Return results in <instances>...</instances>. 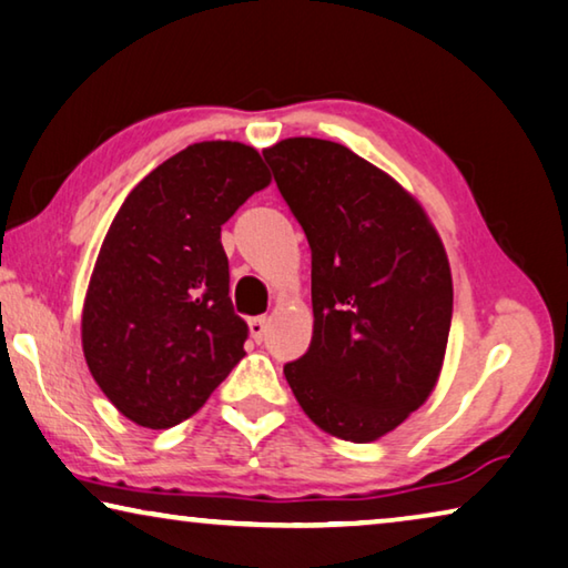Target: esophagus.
Wrapping results in <instances>:
<instances>
[{
    "mask_svg": "<svg viewBox=\"0 0 568 568\" xmlns=\"http://www.w3.org/2000/svg\"><path fill=\"white\" fill-rule=\"evenodd\" d=\"M247 326H250V336H252V338H255V341H257V344H260V341H263V336H265V333H267V318H265V316L250 318V323H247Z\"/></svg>",
    "mask_w": 568,
    "mask_h": 568,
    "instance_id": "1",
    "label": "esophagus"
}]
</instances>
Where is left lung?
Returning <instances> with one entry per match:
<instances>
[{"mask_svg": "<svg viewBox=\"0 0 568 568\" xmlns=\"http://www.w3.org/2000/svg\"><path fill=\"white\" fill-rule=\"evenodd\" d=\"M311 245L313 338L285 379L303 412L346 443L397 429L435 389L453 321V275L422 204L341 143L263 151Z\"/></svg>", "mask_w": 568, "mask_h": 568, "instance_id": "8db88e82", "label": "left lung"}]
</instances>
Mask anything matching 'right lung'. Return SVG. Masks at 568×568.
I'll list each match as a JSON object with an SVG mask.
<instances>
[{
	"instance_id": "add662e5",
	"label": "right lung",
	"mask_w": 568,
	"mask_h": 568,
	"mask_svg": "<svg viewBox=\"0 0 568 568\" xmlns=\"http://www.w3.org/2000/svg\"><path fill=\"white\" fill-rule=\"evenodd\" d=\"M270 184L240 141H202L133 186L90 275L85 364L123 417L166 429L192 417L245 356L222 224Z\"/></svg>"
}]
</instances>
